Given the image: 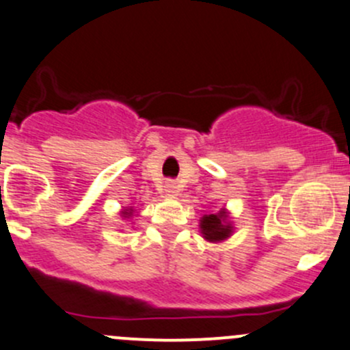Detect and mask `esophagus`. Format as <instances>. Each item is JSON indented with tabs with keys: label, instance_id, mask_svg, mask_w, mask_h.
Here are the masks:
<instances>
[{
	"label": "esophagus",
	"instance_id": "1",
	"mask_svg": "<svg viewBox=\"0 0 350 350\" xmlns=\"http://www.w3.org/2000/svg\"><path fill=\"white\" fill-rule=\"evenodd\" d=\"M165 191H167V195H170V197H175V195L178 193V187L175 185V182H167L165 183Z\"/></svg>",
	"mask_w": 350,
	"mask_h": 350
}]
</instances>
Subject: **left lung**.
<instances>
[{"label":"left lung","mask_w":350,"mask_h":350,"mask_svg":"<svg viewBox=\"0 0 350 350\" xmlns=\"http://www.w3.org/2000/svg\"><path fill=\"white\" fill-rule=\"evenodd\" d=\"M200 234L206 242L219 243L227 240L234 234V224H232L230 212L227 208H220L219 212L208 213L200 219Z\"/></svg>","instance_id":"obj_1"}]
</instances>
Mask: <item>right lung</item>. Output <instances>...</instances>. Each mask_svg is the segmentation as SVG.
Returning a JSON list of instances; mask_svg holds the SVG:
<instances>
[{
  "instance_id": "right-lung-1",
  "label": "right lung",
  "mask_w": 350,
  "mask_h": 350,
  "mask_svg": "<svg viewBox=\"0 0 350 350\" xmlns=\"http://www.w3.org/2000/svg\"><path fill=\"white\" fill-rule=\"evenodd\" d=\"M133 215H135V208H133V206H123V208H122V217H123V219L130 220Z\"/></svg>"
}]
</instances>
